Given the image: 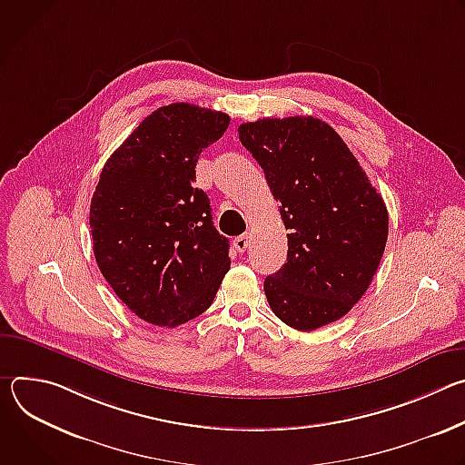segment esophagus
Listing matches in <instances>:
<instances>
[{
	"instance_id": "esophagus-1",
	"label": "esophagus",
	"mask_w": 465,
	"mask_h": 465,
	"mask_svg": "<svg viewBox=\"0 0 465 465\" xmlns=\"http://www.w3.org/2000/svg\"><path fill=\"white\" fill-rule=\"evenodd\" d=\"M250 241H252L250 233H242V235L235 237V239H233V248H235V252H241V253H242V252L250 246Z\"/></svg>"
}]
</instances>
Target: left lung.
Wrapping results in <instances>:
<instances>
[{
  "instance_id": "1",
  "label": "left lung",
  "mask_w": 465,
  "mask_h": 465,
  "mask_svg": "<svg viewBox=\"0 0 465 465\" xmlns=\"http://www.w3.org/2000/svg\"><path fill=\"white\" fill-rule=\"evenodd\" d=\"M239 140L261 165L289 230L283 267L264 280L274 314L298 331L337 322L368 291L388 239L382 196L322 119H257Z\"/></svg>"
}]
</instances>
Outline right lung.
<instances>
[{
    "label": "right lung",
    "mask_w": 465,
    "mask_h": 465,
    "mask_svg": "<svg viewBox=\"0 0 465 465\" xmlns=\"http://www.w3.org/2000/svg\"><path fill=\"white\" fill-rule=\"evenodd\" d=\"M230 115L187 103L154 110L104 163L90 206L104 280L142 320L176 327L212 303L230 271V242L208 194L193 187L198 156Z\"/></svg>",
    "instance_id": "1"
}]
</instances>
